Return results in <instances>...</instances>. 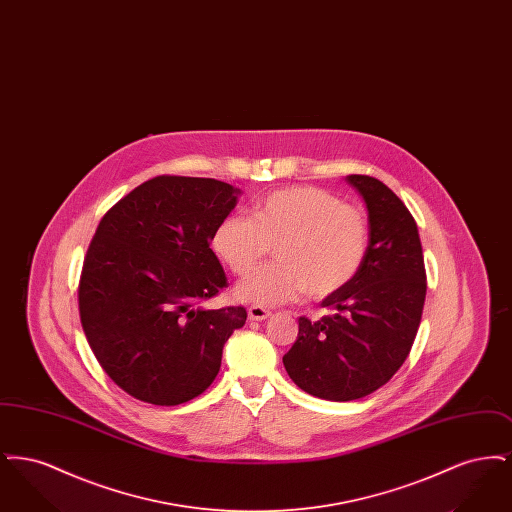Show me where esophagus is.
<instances>
[{
    "instance_id": "1",
    "label": "esophagus",
    "mask_w": 512,
    "mask_h": 512,
    "mask_svg": "<svg viewBox=\"0 0 512 512\" xmlns=\"http://www.w3.org/2000/svg\"><path fill=\"white\" fill-rule=\"evenodd\" d=\"M247 315H249V320H257V322H261V320L270 317V313H268L267 309L257 307V305H255V307H249Z\"/></svg>"
}]
</instances>
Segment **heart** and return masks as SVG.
Wrapping results in <instances>:
<instances>
[{"label": "heart", "mask_w": 512, "mask_h": 512, "mask_svg": "<svg viewBox=\"0 0 512 512\" xmlns=\"http://www.w3.org/2000/svg\"><path fill=\"white\" fill-rule=\"evenodd\" d=\"M370 226L365 211L313 186L276 190L259 199L251 219L230 215L213 232V249L236 276L261 265L274 245L278 263L236 288V299L274 307L345 290L365 265Z\"/></svg>", "instance_id": "obj_1"}]
</instances>
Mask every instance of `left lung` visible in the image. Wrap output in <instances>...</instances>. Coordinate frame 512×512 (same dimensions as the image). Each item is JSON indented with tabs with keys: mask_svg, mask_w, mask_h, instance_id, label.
Returning a JSON list of instances; mask_svg holds the SVG:
<instances>
[{
	"mask_svg": "<svg viewBox=\"0 0 512 512\" xmlns=\"http://www.w3.org/2000/svg\"><path fill=\"white\" fill-rule=\"evenodd\" d=\"M347 182L368 211L365 265L345 290L322 299L332 315L299 318L284 355L293 382L328 401L361 399L390 382L413 347L426 299L422 245L405 203L372 176L349 174Z\"/></svg>",
	"mask_w": 512,
	"mask_h": 512,
	"instance_id": "obj_1",
	"label": "left lung"
}]
</instances>
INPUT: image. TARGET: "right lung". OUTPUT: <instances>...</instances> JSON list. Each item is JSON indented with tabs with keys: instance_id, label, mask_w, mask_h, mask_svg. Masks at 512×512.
Masks as SVG:
<instances>
[{
	"instance_id": "right-lung-1",
	"label": "right lung",
	"mask_w": 512,
	"mask_h": 512,
	"mask_svg": "<svg viewBox=\"0 0 512 512\" xmlns=\"http://www.w3.org/2000/svg\"><path fill=\"white\" fill-rule=\"evenodd\" d=\"M238 188L215 178L155 176L99 222L78 284L80 322L107 376L151 405H180L217 378L244 307L205 309L226 274L209 247Z\"/></svg>"
}]
</instances>
